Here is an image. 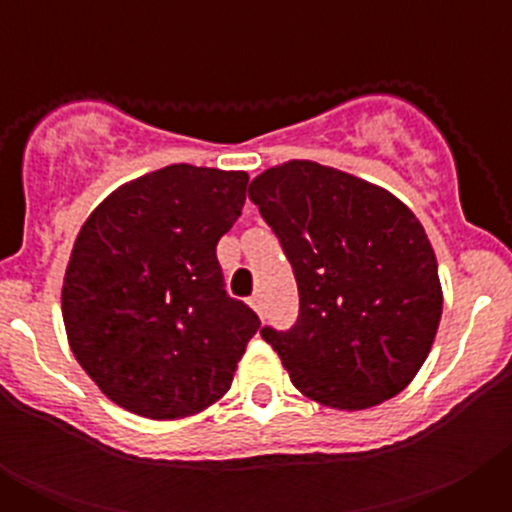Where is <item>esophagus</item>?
Wrapping results in <instances>:
<instances>
[{
	"label": "esophagus",
	"instance_id": "34e87169",
	"mask_svg": "<svg viewBox=\"0 0 512 512\" xmlns=\"http://www.w3.org/2000/svg\"><path fill=\"white\" fill-rule=\"evenodd\" d=\"M248 305L256 310V315H264V300H261V295H253L251 300H248Z\"/></svg>",
	"mask_w": 512,
	"mask_h": 512
}]
</instances>
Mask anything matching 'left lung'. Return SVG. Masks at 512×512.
I'll return each instance as SVG.
<instances>
[{"instance_id":"8db88e82","label":"left lung","mask_w":512,"mask_h":512,"mask_svg":"<svg viewBox=\"0 0 512 512\" xmlns=\"http://www.w3.org/2000/svg\"><path fill=\"white\" fill-rule=\"evenodd\" d=\"M248 197L295 269V328L261 330L292 384L348 413L400 395L431 354L443 310L436 253L413 210L300 158L256 176Z\"/></svg>"}]
</instances>
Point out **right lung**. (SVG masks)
I'll return each instance as SVG.
<instances>
[{"label":"right lung","mask_w":512,"mask_h":512,"mask_svg":"<svg viewBox=\"0 0 512 512\" xmlns=\"http://www.w3.org/2000/svg\"><path fill=\"white\" fill-rule=\"evenodd\" d=\"M246 171L171 164L107 194L76 235L61 312L81 369L128 413L179 420L233 384L259 318L230 300L217 241Z\"/></svg>","instance_id":"right-lung-1"}]
</instances>
